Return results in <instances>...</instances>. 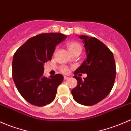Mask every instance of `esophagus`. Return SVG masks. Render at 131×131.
<instances>
[{
    "instance_id": "1",
    "label": "esophagus",
    "mask_w": 131,
    "mask_h": 131,
    "mask_svg": "<svg viewBox=\"0 0 131 131\" xmlns=\"http://www.w3.org/2000/svg\"><path fill=\"white\" fill-rule=\"evenodd\" d=\"M68 78H69V77H67V76H64V80H68Z\"/></svg>"
}]
</instances>
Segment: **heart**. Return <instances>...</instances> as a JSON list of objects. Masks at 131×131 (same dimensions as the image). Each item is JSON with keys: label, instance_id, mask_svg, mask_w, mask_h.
Listing matches in <instances>:
<instances>
[{"label": "heart", "instance_id": "heart-1", "mask_svg": "<svg viewBox=\"0 0 131 131\" xmlns=\"http://www.w3.org/2000/svg\"><path fill=\"white\" fill-rule=\"evenodd\" d=\"M67 46L70 54H72L73 53H75V52H80V53L81 51H82V47H81L80 45L78 44V42H70L67 44ZM60 70H61V72L64 73H67L69 71V69L67 67H62L60 68Z\"/></svg>", "mask_w": 131, "mask_h": 131}]
</instances>
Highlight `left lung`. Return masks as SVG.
Returning <instances> with one entry per match:
<instances>
[{
  "instance_id": "8db88e82",
  "label": "left lung",
  "mask_w": 131,
  "mask_h": 131,
  "mask_svg": "<svg viewBox=\"0 0 131 131\" xmlns=\"http://www.w3.org/2000/svg\"><path fill=\"white\" fill-rule=\"evenodd\" d=\"M86 51V59L74 72L75 75L86 73L83 80L77 75V85L71 90L77 103L86 106L97 104L111 92L116 75L114 55L107 46L97 38L80 36Z\"/></svg>"
}]
</instances>
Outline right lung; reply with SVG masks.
<instances>
[{
  "label": "right lung",
  "instance_id": "1",
  "mask_svg": "<svg viewBox=\"0 0 131 131\" xmlns=\"http://www.w3.org/2000/svg\"><path fill=\"white\" fill-rule=\"evenodd\" d=\"M67 37L61 33L40 34L29 39L14 54V82L22 97L32 105L42 107L55 99L63 76L44 77V64L51 60L56 46Z\"/></svg>",
  "mask_w": 131,
  "mask_h": 131
}]
</instances>
